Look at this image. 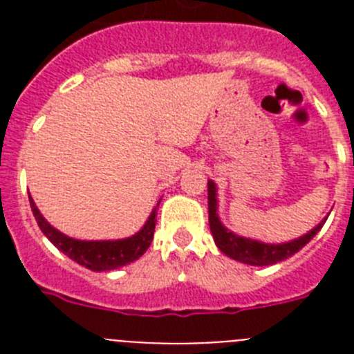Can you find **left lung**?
I'll use <instances>...</instances> for the list:
<instances>
[{"label": "left lung", "instance_id": "8db88e82", "mask_svg": "<svg viewBox=\"0 0 354 354\" xmlns=\"http://www.w3.org/2000/svg\"><path fill=\"white\" fill-rule=\"evenodd\" d=\"M218 189L212 180H207V204H209V227H211V234L214 237L216 246L223 252L227 257L239 261L243 264L250 266H271L277 262H282L286 259L292 257L294 253L299 252L303 246L315 236V234L323 228L324 221L328 220V216L324 220L319 221L312 230L303 234L301 237L287 243H264V241L250 239V237H243L234 234L232 230H228L223 223H221L220 216H218Z\"/></svg>", "mask_w": 354, "mask_h": 354}]
</instances>
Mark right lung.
Returning <instances> with one entry per match:
<instances>
[{
    "label": "right lung",
    "instance_id": "obj_1",
    "mask_svg": "<svg viewBox=\"0 0 354 354\" xmlns=\"http://www.w3.org/2000/svg\"><path fill=\"white\" fill-rule=\"evenodd\" d=\"M30 195V193H28ZM161 202V200H159ZM158 202V205H159ZM30 205L33 216H35L37 223H39L40 230L56 248L65 253L68 259L77 262L80 266H84L86 270L97 271H113L134 262L140 259L147 248L152 243L156 228V216H158V205L152 209L149 220L145 221L142 228L134 236L126 237V239H108V241H83L74 239L65 234H62L58 228L53 227L42 214H40L39 207L35 205L33 198L30 196Z\"/></svg>",
    "mask_w": 354,
    "mask_h": 354
}]
</instances>
